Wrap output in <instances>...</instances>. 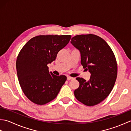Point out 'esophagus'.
Masks as SVG:
<instances>
[{"instance_id":"34e87169","label":"esophagus","mask_w":131,"mask_h":131,"mask_svg":"<svg viewBox=\"0 0 131 131\" xmlns=\"http://www.w3.org/2000/svg\"><path fill=\"white\" fill-rule=\"evenodd\" d=\"M74 79V78H73V77H69V76H68L67 77V79L68 80H71V79Z\"/></svg>"}]
</instances>
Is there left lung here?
<instances>
[{
    "mask_svg": "<svg viewBox=\"0 0 131 131\" xmlns=\"http://www.w3.org/2000/svg\"><path fill=\"white\" fill-rule=\"evenodd\" d=\"M71 43L79 50L83 68L91 74L90 80L77 78L79 87L74 91L76 99L87 106L99 104L109 95L117 77L115 55L108 44L96 35H76Z\"/></svg>",
    "mask_w": 131,
    "mask_h": 131,
    "instance_id": "left-lung-1",
    "label": "left lung"
}]
</instances>
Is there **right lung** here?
I'll list each match as a JSON object with an SVG mask.
<instances>
[{"label": "right lung", "mask_w": 131, "mask_h": 131, "mask_svg": "<svg viewBox=\"0 0 131 131\" xmlns=\"http://www.w3.org/2000/svg\"><path fill=\"white\" fill-rule=\"evenodd\" d=\"M71 36L39 35L25 44L16 60L21 88L25 96L37 105H44L57 97L67 79L49 72L47 65L54 61L58 52L69 43Z\"/></svg>", "instance_id": "add662e5"}]
</instances>
